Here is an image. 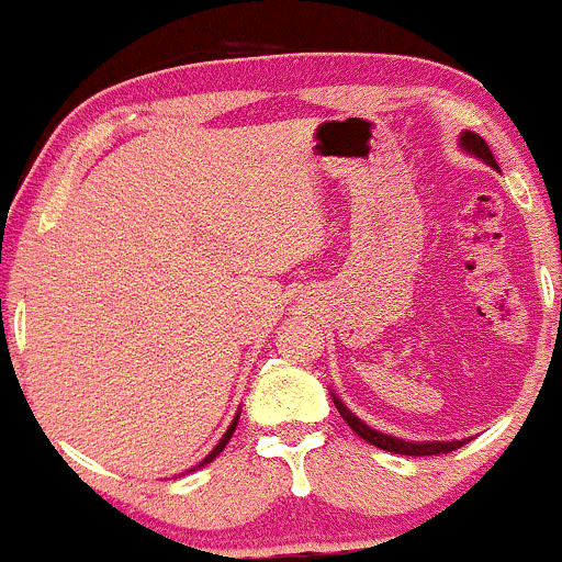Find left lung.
<instances>
[{
  "instance_id": "left-lung-1",
  "label": "left lung",
  "mask_w": 562,
  "mask_h": 562,
  "mask_svg": "<svg viewBox=\"0 0 562 562\" xmlns=\"http://www.w3.org/2000/svg\"><path fill=\"white\" fill-rule=\"evenodd\" d=\"M460 147L465 153H470V156L481 158L483 164H488V166H492V169H499V166H496L494 156H492V150H488L486 139L479 137V134H475V132H462L460 134ZM333 402H335V406H338L340 417H344V420L348 423V428H351L353 434H357L359 438H364V441L372 443V447H378V449H383V451H391V454H406V457L449 454V451L460 449L462 443H468L465 438H462V441H404V438L380 434V430L370 428V425L359 420V417L353 415V412L348 409V406L340 402V398L335 396V393H333Z\"/></svg>"
}]
</instances>
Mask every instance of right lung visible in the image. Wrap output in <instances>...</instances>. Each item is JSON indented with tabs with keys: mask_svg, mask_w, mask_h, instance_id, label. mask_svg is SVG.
<instances>
[{
	"mask_svg": "<svg viewBox=\"0 0 562 562\" xmlns=\"http://www.w3.org/2000/svg\"><path fill=\"white\" fill-rule=\"evenodd\" d=\"M237 420H240V412H237V415H235V420H232V425H229V428H227V434H224V436H222V441H218V443H216V447H214V451H211V454H205V457H203V460H200V462H198V465H195V468H192V470H198V468L209 465V462H211V460H216V457H218V454H222V451H224V447H227V443H229V438H232V434H235V428H237ZM192 470H190V473H192Z\"/></svg>",
	"mask_w": 562,
	"mask_h": 562,
	"instance_id": "right-lung-1",
	"label": "right lung"
}]
</instances>
